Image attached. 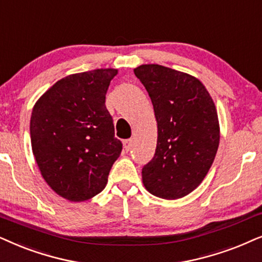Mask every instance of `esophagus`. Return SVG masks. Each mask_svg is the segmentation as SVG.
I'll use <instances>...</instances> for the list:
<instances>
[{"mask_svg":"<svg viewBox=\"0 0 262 262\" xmlns=\"http://www.w3.org/2000/svg\"><path fill=\"white\" fill-rule=\"evenodd\" d=\"M123 145H124V150L125 151H128L131 149V145H132V142L131 139H125L123 142Z\"/></svg>","mask_w":262,"mask_h":262,"instance_id":"esophagus-1","label":"esophagus"}]
</instances>
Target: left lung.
I'll return each mask as SVG.
<instances>
[{"label": "left lung", "instance_id": "8db88e82", "mask_svg": "<svg viewBox=\"0 0 262 262\" xmlns=\"http://www.w3.org/2000/svg\"><path fill=\"white\" fill-rule=\"evenodd\" d=\"M134 72L148 91L158 124L155 155L142 169V181L156 198H184L201 184L218 151L215 104L191 74L155 63Z\"/></svg>", "mask_w": 262, "mask_h": 262}]
</instances>
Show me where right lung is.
<instances>
[{
  "mask_svg": "<svg viewBox=\"0 0 262 262\" xmlns=\"http://www.w3.org/2000/svg\"><path fill=\"white\" fill-rule=\"evenodd\" d=\"M117 74V69L70 74L50 86L32 108L30 135L40 174L71 202L86 201L106 188L123 149L104 104Z\"/></svg>",
  "mask_w": 262,
  "mask_h": 262,
  "instance_id": "obj_1",
  "label": "right lung"
}]
</instances>
